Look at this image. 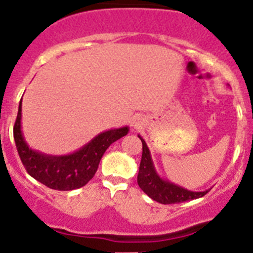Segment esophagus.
Returning <instances> with one entry per match:
<instances>
[{"label":"esophagus","mask_w":253,"mask_h":253,"mask_svg":"<svg viewBox=\"0 0 253 253\" xmlns=\"http://www.w3.org/2000/svg\"><path fill=\"white\" fill-rule=\"evenodd\" d=\"M141 125V120L139 117H134L133 118V126L134 128H138V126H140Z\"/></svg>","instance_id":"34e87169"}]
</instances>
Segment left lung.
Returning <instances> with one entry per match:
<instances>
[{"instance_id": "left-lung-1", "label": "left lung", "mask_w": 253, "mask_h": 253, "mask_svg": "<svg viewBox=\"0 0 253 253\" xmlns=\"http://www.w3.org/2000/svg\"><path fill=\"white\" fill-rule=\"evenodd\" d=\"M138 136L143 143V155H141L140 167H139L138 185L149 197L160 204L169 205V204H179L194 200V199H199L208 194L209 190L197 192L190 191L179 185L172 184L169 180L161 179L154 168L148 145L140 135Z\"/></svg>"}]
</instances>
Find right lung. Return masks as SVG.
<instances>
[{
  "label": "right lung",
  "instance_id": "add662e5",
  "mask_svg": "<svg viewBox=\"0 0 253 253\" xmlns=\"http://www.w3.org/2000/svg\"><path fill=\"white\" fill-rule=\"evenodd\" d=\"M21 112L22 100L13 126V138L23 167L37 181L59 191H69L84 186L97 172L100 159L110 144L126 135L129 131L128 126L103 131L73 154L47 155L32 150L25 141L21 130Z\"/></svg>",
  "mask_w": 253,
  "mask_h": 253
}]
</instances>
